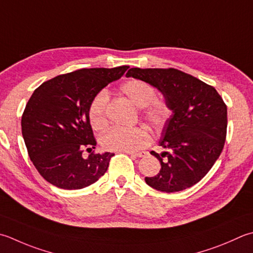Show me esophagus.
Wrapping results in <instances>:
<instances>
[{"mask_svg": "<svg viewBox=\"0 0 253 253\" xmlns=\"http://www.w3.org/2000/svg\"><path fill=\"white\" fill-rule=\"evenodd\" d=\"M128 155H130L132 157H137V158H142V157H146L148 155L147 151H139V152H126Z\"/></svg>", "mask_w": 253, "mask_h": 253, "instance_id": "esophagus-1", "label": "esophagus"}]
</instances>
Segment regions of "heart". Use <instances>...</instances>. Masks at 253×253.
Masks as SVG:
<instances>
[{"mask_svg": "<svg viewBox=\"0 0 253 253\" xmlns=\"http://www.w3.org/2000/svg\"><path fill=\"white\" fill-rule=\"evenodd\" d=\"M121 92L133 105L142 108V118L153 127H161L169 116V108L166 103L155 100L156 90L150 84L141 80H129L121 86ZM106 92L97 93L88 108V120L93 129L102 130L107 126ZM150 142V135L145 128L131 129L112 128L101 138V145L105 150L117 152H135L147 147Z\"/></svg>", "mask_w": 253, "mask_h": 253, "instance_id": "obj_1", "label": "heart"}]
</instances>
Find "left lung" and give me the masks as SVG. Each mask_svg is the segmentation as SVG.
I'll list each match as a JSON object with an SVG mask.
<instances>
[{
    "label": "left lung",
    "instance_id": "obj_1",
    "mask_svg": "<svg viewBox=\"0 0 253 253\" xmlns=\"http://www.w3.org/2000/svg\"><path fill=\"white\" fill-rule=\"evenodd\" d=\"M127 78L156 87L172 112L166 121L159 145L161 169L145 177L152 189L173 193L189 189L204 177L225 145L227 106L214 87L176 69L131 68Z\"/></svg>",
    "mask_w": 253,
    "mask_h": 253
}]
</instances>
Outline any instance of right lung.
<instances>
[{"mask_svg":"<svg viewBox=\"0 0 253 253\" xmlns=\"http://www.w3.org/2000/svg\"><path fill=\"white\" fill-rule=\"evenodd\" d=\"M128 66L81 69L43 82L34 91L22 117L29 158L41 175L63 190H80L106 172L114 153H90L96 141L88 120L92 100L121 79Z\"/></svg>","mask_w":253,"mask_h":253,"instance_id":"1","label":"right lung"}]
</instances>
